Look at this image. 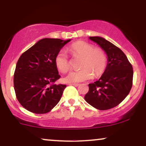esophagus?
Masks as SVG:
<instances>
[{
	"label": "esophagus",
	"mask_w": 146,
	"mask_h": 146,
	"mask_svg": "<svg viewBox=\"0 0 146 146\" xmlns=\"http://www.w3.org/2000/svg\"><path fill=\"white\" fill-rule=\"evenodd\" d=\"M70 85H73V86H75V87H77V86H79L80 84H79V83H70Z\"/></svg>",
	"instance_id": "1"
}]
</instances>
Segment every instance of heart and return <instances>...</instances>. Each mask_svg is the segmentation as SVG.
<instances>
[{"mask_svg":"<svg viewBox=\"0 0 146 146\" xmlns=\"http://www.w3.org/2000/svg\"><path fill=\"white\" fill-rule=\"evenodd\" d=\"M69 51L74 58H81L79 67L82 69L70 73L65 80L67 82H81L95 77H100L106 71L107 55L100 47H95L93 44L79 40L73 42L69 47ZM56 67L62 73L71 69V65L67 55L59 51L55 57Z\"/></svg>","mask_w":146,"mask_h":146,"instance_id":"obj_1","label":"heart"}]
</instances>
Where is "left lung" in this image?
Masks as SVG:
<instances>
[{
    "label": "left lung",
    "instance_id": "obj_1",
    "mask_svg": "<svg viewBox=\"0 0 146 146\" xmlns=\"http://www.w3.org/2000/svg\"><path fill=\"white\" fill-rule=\"evenodd\" d=\"M89 38L105 50L108 62L99 80L89 84V91L84 98L98 110H110L118 106L129 94L133 85V67L123 52L111 42L100 36Z\"/></svg>",
    "mask_w": 146,
    "mask_h": 146
}]
</instances>
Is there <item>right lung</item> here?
Listing matches in <instances>:
<instances>
[{"label": "right lung", "mask_w": 146, "mask_h": 146, "mask_svg": "<svg viewBox=\"0 0 146 146\" xmlns=\"http://www.w3.org/2000/svg\"><path fill=\"white\" fill-rule=\"evenodd\" d=\"M70 40L43 38L19 59L14 73V88L17 100L27 110L46 113L61 100L67 85L55 83L61 77L55 57Z\"/></svg>", "instance_id": "1"}]
</instances>
